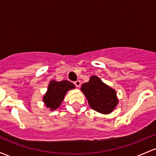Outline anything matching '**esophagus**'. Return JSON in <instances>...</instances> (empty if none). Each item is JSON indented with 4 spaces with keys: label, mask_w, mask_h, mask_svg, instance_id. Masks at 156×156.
<instances>
[{
    "label": "esophagus",
    "mask_w": 156,
    "mask_h": 156,
    "mask_svg": "<svg viewBox=\"0 0 156 156\" xmlns=\"http://www.w3.org/2000/svg\"><path fill=\"white\" fill-rule=\"evenodd\" d=\"M74 84H75V85H76V87L79 88V87H80V84H81V83H80V80H76V81L74 82Z\"/></svg>",
    "instance_id": "obj_1"
}]
</instances>
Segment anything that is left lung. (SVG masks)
I'll list each match as a JSON object with an SVG mask.
<instances>
[{"label":"left lung","instance_id":"left-lung-1","mask_svg":"<svg viewBox=\"0 0 156 156\" xmlns=\"http://www.w3.org/2000/svg\"><path fill=\"white\" fill-rule=\"evenodd\" d=\"M80 90L87 98L90 107L101 114H109L117 106L118 99L114 89L93 76L89 82L82 84Z\"/></svg>","mask_w":156,"mask_h":156}]
</instances>
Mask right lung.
<instances>
[{
    "label": "right lung",
    "instance_id": "right-lung-1",
    "mask_svg": "<svg viewBox=\"0 0 156 156\" xmlns=\"http://www.w3.org/2000/svg\"><path fill=\"white\" fill-rule=\"evenodd\" d=\"M75 85L67 80H51L48 85L47 92L43 97V102L51 111L58 108L63 101L66 93L69 89H75Z\"/></svg>",
    "mask_w": 156,
    "mask_h": 156
}]
</instances>
